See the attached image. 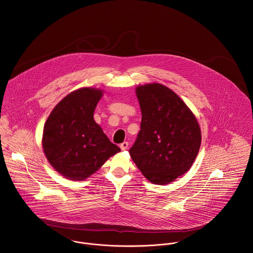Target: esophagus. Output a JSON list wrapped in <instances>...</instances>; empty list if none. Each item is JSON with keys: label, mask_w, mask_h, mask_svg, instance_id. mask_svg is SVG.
<instances>
[{"label": "esophagus", "mask_w": 253, "mask_h": 253, "mask_svg": "<svg viewBox=\"0 0 253 253\" xmlns=\"http://www.w3.org/2000/svg\"><path fill=\"white\" fill-rule=\"evenodd\" d=\"M128 142L127 141H124V142H122L121 144H120V149L121 150H126L127 148H128Z\"/></svg>", "instance_id": "esophagus-1"}]
</instances>
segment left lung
Returning <instances> with one entry per match:
<instances>
[{
    "label": "left lung",
    "mask_w": 253,
    "mask_h": 253,
    "mask_svg": "<svg viewBox=\"0 0 253 253\" xmlns=\"http://www.w3.org/2000/svg\"><path fill=\"white\" fill-rule=\"evenodd\" d=\"M140 130L129 153L147 180L169 184L187 172L201 144L195 115L175 92L161 84L136 88Z\"/></svg>",
    "instance_id": "obj_1"
}]
</instances>
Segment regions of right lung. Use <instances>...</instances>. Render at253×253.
I'll list each match as a JSON object with an SVG mask.
<instances>
[{"label":"right lung","instance_id":"obj_1","mask_svg":"<svg viewBox=\"0 0 253 253\" xmlns=\"http://www.w3.org/2000/svg\"><path fill=\"white\" fill-rule=\"evenodd\" d=\"M103 91L77 89L63 98L46 120L42 146L51 166L70 180L93 174L120 148L111 142L93 119Z\"/></svg>","mask_w":253,"mask_h":253}]
</instances>
